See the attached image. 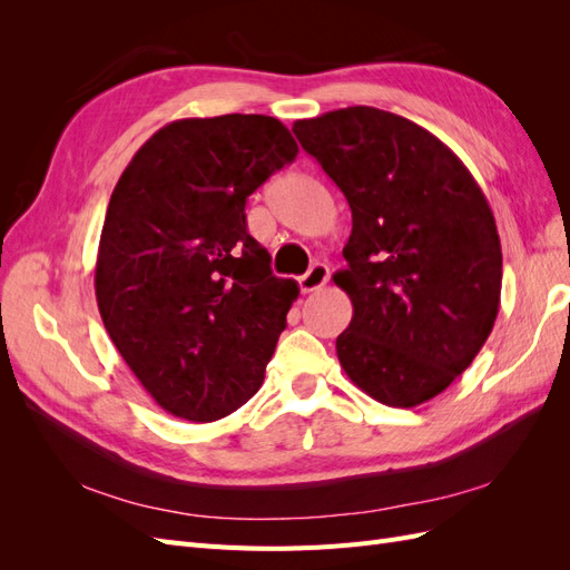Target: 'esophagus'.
<instances>
[{
  "label": "esophagus",
  "mask_w": 570,
  "mask_h": 570,
  "mask_svg": "<svg viewBox=\"0 0 570 570\" xmlns=\"http://www.w3.org/2000/svg\"><path fill=\"white\" fill-rule=\"evenodd\" d=\"M327 278H331V271H327V266L314 264L299 278V287H302V292H314V289H321L327 283Z\"/></svg>",
  "instance_id": "obj_1"
}]
</instances>
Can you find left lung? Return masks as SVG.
<instances>
[{
	"label": "left lung",
	"instance_id": "1",
	"mask_svg": "<svg viewBox=\"0 0 570 570\" xmlns=\"http://www.w3.org/2000/svg\"><path fill=\"white\" fill-rule=\"evenodd\" d=\"M292 130L352 209L347 268L333 275L354 306L335 342L340 366L381 404L433 400L471 366L499 314L502 245L485 195L404 116L347 107Z\"/></svg>",
	"mask_w": 570,
	"mask_h": 570
}]
</instances>
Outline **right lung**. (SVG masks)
Returning <instances> with one entry per match:
<instances>
[{
  "mask_svg": "<svg viewBox=\"0 0 570 570\" xmlns=\"http://www.w3.org/2000/svg\"><path fill=\"white\" fill-rule=\"evenodd\" d=\"M278 118H180L120 174L99 237L101 321L164 411L212 423L264 383L299 287L271 273L245 204L297 157Z\"/></svg>",
  "mask_w": 570,
  "mask_h": 570,
  "instance_id": "add662e5",
  "label": "right lung"
}]
</instances>
